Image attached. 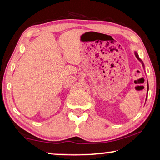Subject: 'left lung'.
Wrapping results in <instances>:
<instances>
[{
    "label": "left lung",
    "instance_id": "left-lung-1",
    "mask_svg": "<svg viewBox=\"0 0 160 160\" xmlns=\"http://www.w3.org/2000/svg\"><path fill=\"white\" fill-rule=\"evenodd\" d=\"M134 53H135V55H136V58H137L138 61H139L141 63H142V64L143 65V68H144V64H143V61H142V60H141L140 58H139V57H138V53L136 52V51L134 52ZM148 83V82H147ZM147 89H148V84H147ZM146 100H147V99H146Z\"/></svg>",
    "mask_w": 160,
    "mask_h": 160
}]
</instances>
